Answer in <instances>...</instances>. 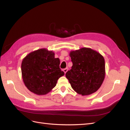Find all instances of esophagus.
<instances>
[{
  "label": "esophagus",
  "instance_id": "obj_1",
  "mask_svg": "<svg viewBox=\"0 0 130 130\" xmlns=\"http://www.w3.org/2000/svg\"><path fill=\"white\" fill-rule=\"evenodd\" d=\"M67 71H68V69L67 68H65V69H63V72H64V73L66 74L67 72Z\"/></svg>",
  "mask_w": 130,
  "mask_h": 130
}]
</instances>
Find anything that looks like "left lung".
<instances>
[{"label": "left lung", "instance_id": "8db88e82", "mask_svg": "<svg viewBox=\"0 0 130 130\" xmlns=\"http://www.w3.org/2000/svg\"><path fill=\"white\" fill-rule=\"evenodd\" d=\"M72 69L66 73L72 88L78 94L88 95L101 87L105 76L104 57L96 51L82 48L69 53Z\"/></svg>", "mask_w": 130, "mask_h": 130}]
</instances>
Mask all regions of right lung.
<instances>
[{
    "label": "right lung",
    "instance_id": "add662e5",
    "mask_svg": "<svg viewBox=\"0 0 130 130\" xmlns=\"http://www.w3.org/2000/svg\"><path fill=\"white\" fill-rule=\"evenodd\" d=\"M60 61L55 53L45 48L29 53L22 61L23 82L30 92L45 95L55 87L57 80L64 73L60 68Z\"/></svg>",
    "mask_w": 130,
    "mask_h": 130
}]
</instances>
